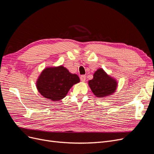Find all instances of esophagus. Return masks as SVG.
<instances>
[{"label": "esophagus", "instance_id": "obj_1", "mask_svg": "<svg viewBox=\"0 0 154 154\" xmlns=\"http://www.w3.org/2000/svg\"><path fill=\"white\" fill-rule=\"evenodd\" d=\"M81 81H82V82H85V79H86V77H85V75H81Z\"/></svg>", "mask_w": 154, "mask_h": 154}]
</instances>
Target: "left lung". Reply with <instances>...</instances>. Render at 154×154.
Instances as JSON below:
<instances>
[{
  "label": "left lung",
  "instance_id": "left-lung-1",
  "mask_svg": "<svg viewBox=\"0 0 154 154\" xmlns=\"http://www.w3.org/2000/svg\"><path fill=\"white\" fill-rule=\"evenodd\" d=\"M88 83L93 94L97 97L110 96L116 91L118 86L116 80L107 74L103 69H97Z\"/></svg>",
  "mask_w": 154,
  "mask_h": 154
}]
</instances>
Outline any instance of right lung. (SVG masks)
I'll return each instance as SVG.
<instances>
[{
  "label": "right lung",
  "mask_w": 154,
  "mask_h": 154,
  "mask_svg": "<svg viewBox=\"0 0 154 154\" xmlns=\"http://www.w3.org/2000/svg\"><path fill=\"white\" fill-rule=\"evenodd\" d=\"M79 82L77 74L71 73L60 65L45 69L37 80L36 88L44 97L58 101L64 98L72 87Z\"/></svg>",
  "instance_id": "obj_1"
}]
</instances>
